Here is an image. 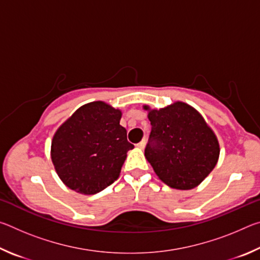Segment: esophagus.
<instances>
[{
  "mask_svg": "<svg viewBox=\"0 0 260 260\" xmlns=\"http://www.w3.org/2000/svg\"><path fill=\"white\" fill-rule=\"evenodd\" d=\"M136 146H138L140 149H143L144 147H146V140H142V141H141V142H139L138 144H136Z\"/></svg>",
  "mask_w": 260,
  "mask_h": 260,
  "instance_id": "34e87169",
  "label": "esophagus"
}]
</instances>
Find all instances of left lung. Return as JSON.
I'll list each match as a JSON object with an SVG mask.
<instances>
[{
    "instance_id": "8db88e82",
    "label": "left lung",
    "mask_w": 260,
    "mask_h": 260,
    "mask_svg": "<svg viewBox=\"0 0 260 260\" xmlns=\"http://www.w3.org/2000/svg\"><path fill=\"white\" fill-rule=\"evenodd\" d=\"M148 110L151 132L144 156L167 186L188 190L217 165L219 143L199 111L183 102Z\"/></svg>"
}]
</instances>
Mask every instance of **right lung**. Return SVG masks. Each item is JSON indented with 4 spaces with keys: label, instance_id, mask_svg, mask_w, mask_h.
Listing matches in <instances>:
<instances>
[{
    "label": "right lung",
    "instance_id": "obj_1",
    "mask_svg": "<svg viewBox=\"0 0 260 260\" xmlns=\"http://www.w3.org/2000/svg\"><path fill=\"white\" fill-rule=\"evenodd\" d=\"M120 118V110L98 101L82 105L57 129L51 160L65 186L93 195L116 181L134 148Z\"/></svg>",
    "mask_w": 260,
    "mask_h": 260
}]
</instances>
